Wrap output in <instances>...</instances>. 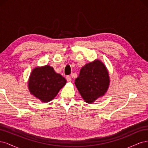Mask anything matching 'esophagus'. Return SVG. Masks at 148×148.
I'll return each mask as SVG.
<instances>
[{
	"label": "esophagus",
	"instance_id": "1",
	"mask_svg": "<svg viewBox=\"0 0 148 148\" xmlns=\"http://www.w3.org/2000/svg\"><path fill=\"white\" fill-rule=\"evenodd\" d=\"M66 79L67 80V82H70L71 81V78L70 77V76H66Z\"/></svg>",
	"mask_w": 148,
	"mask_h": 148
}]
</instances>
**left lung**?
Wrapping results in <instances>:
<instances>
[{
  "label": "left lung",
  "mask_w": 148,
  "mask_h": 148,
  "mask_svg": "<svg viewBox=\"0 0 148 148\" xmlns=\"http://www.w3.org/2000/svg\"><path fill=\"white\" fill-rule=\"evenodd\" d=\"M109 82L105 65L96 60L82 67L75 84L85 102L91 104L104 95Z\"/></svg>",
  "instance_id": "obj_1"
}]
</instances>
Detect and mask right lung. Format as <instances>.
I'll return each mask as SVG.
<instances>
[{"label":"right lung","mask_w":148,"mask_h":148,"mask_svg":"<svg viewBox=\"0 0 148 148\" xmlns=\"http://www.w3.org/2000/svg\"><path fill=\"white\" fill-rule=\"evenodd\" d=\"M66 79L55 72L52 67L46 65L36 67L31 73L28 82L30 92L43 102H47L56 97L65 86Z\"/></svg>","instance_id":"add662e5"}]
</instances>
